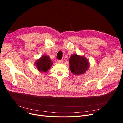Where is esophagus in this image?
<instances>
[{"instance_id":"esophagus-1","label":"esophagus","mask_w":123,"mask_h":123,"mask_svg":"<svg viewBox=\"0 0 123 123\" xmlns=\"http://www.w3.org/2000/svg\"><path fill=\"white\" fill-rule=\"evenodd\" d=\"M57 62L58 63V64H62V63L63 62V60H58Z\"/></svg>"}]
</instances>
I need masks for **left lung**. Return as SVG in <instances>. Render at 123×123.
Wrapping results in <instances>:
<instances>
[{
    "label": "left lung",
    "instance_id": "left-lung-1",
    "mask_svg": "<svg viewBox=\"0 0 123 123\" xmlns=\"http://www.w3.org/2000/svg\"><path fill=\"white\" fill-rule=\"evenodd\" d=\"M69 67L71 72L75 75L84 74L90 67L88 59L82 55L73 54L69 59Z\"/></svg>",
    "mask_w": 123,
    "mask_h": 123
}]
</instances>
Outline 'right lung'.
Wrapping results in <instances>:
<instances>
[{
	"label": "right lung",
	"mask_w": 123,
	"mask_h": 123,
	"mask_svg": "<svg viewBox=\"0 0 123 123\" xmlns=\"http://www.w3.org/2000/svg\"><path fill=\"white\" fill-rule=\"evenodd\" d=\"M34 65L40 72L44 73L50 69L53 65V62L49 56L43 55L39 59H36Z\"/></svg>",
	"instance_id": "obj_1"
}]
</instances>
